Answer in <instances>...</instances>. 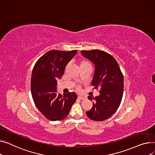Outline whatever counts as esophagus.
Wrapping results in <instances>:
<instances>
[{"instance_id":"34e87169","label":"esophagus","mask_w":155,"mask_h":155,"mask_svg":"<svg viewBox=\"0 0 155 155\" xmlns=\"http://www.w3.org/2000/svg\"><path fill=\"white\" fill-rule=\"evenodd\" d=\"M78 98L79 99H84L86 97L84 96H78Z\"/></svg>"}]
</instances>
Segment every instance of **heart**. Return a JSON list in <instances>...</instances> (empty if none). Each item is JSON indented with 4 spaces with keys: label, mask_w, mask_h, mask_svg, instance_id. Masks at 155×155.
<instances>
[{
    "label": "heart",
    "mask_w": 155,
    "mask_h": 155,
    "mask_svg": "<svg viewBox=\"0 0 155 155\" xmlns=\"http://www.w3.org/2000/svg\"><path fill=\"white\" fill-rule=\"evenodd\" d=\"M80 64V66H84V65H87V64H90L89 63V62H87V61H85V60H83L81 61L79 63Z\"/></svg>",
    "instance_id": "heart-1"
}]
</instances>
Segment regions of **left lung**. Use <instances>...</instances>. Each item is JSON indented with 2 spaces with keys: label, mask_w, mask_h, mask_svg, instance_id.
I'll return each instance as SVG.
<instances>
[{
  "label": "left lung",
  "mask_w": 155,
  "mask_h": 155,
  "mask_svg": "<svg viewBox=\"0 0 155 155\" xmlns=\"http://www.w3.org/2000/svg\"><path fill=\"white\" fill-rule=\"evenodd\" d=\"M82 56L93 63L95 70L91 84L99 89V95L93 100V107L86 115L89 119L101 121L111 117L119 107L123 94L124 79L120 68L110 54L99 50L82 51Z\"/></svg>",
  "instance_id": "8db88e82"
}]
</instances>
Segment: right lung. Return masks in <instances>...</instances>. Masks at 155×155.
Returning a JSON list of instances; mask_svg holds the SVG:
<instances>
[{"label":"right lung","mask_w":155,"mask_h":155,"mask_svg":"<svg viewBox=\"0 0 155 155\" xmlns=\"http://www.w3.org/2000/svg\"><path fill=\"white\" fill-rule=\"evenodd\" d=\"M78 51L52 50L40 58L32 69L31 93L40 112L51 121L64 119L78 97L74 92L58 93L57 80L62 76L68 62Z\"/></svg>","instance_id":"1"}]
</instances>
